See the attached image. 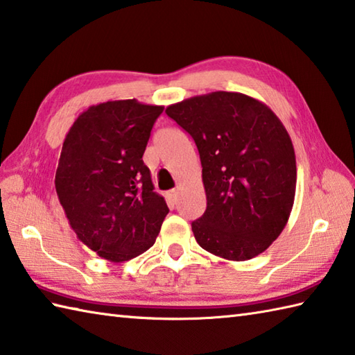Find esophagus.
Instances as JSON below:
<instances>
[{
  "label": "esophagus",
  "instance_id": "34e87169",
  "mask_svg": "<svg viewBox=\"0 0 355 355\" xmlns=\"http://www.w3.org/2000/svg\"><path fill=\"white\" fill-rule=\"evenodd\" d=\"M169 196H171V198H172L173 201H177V198H178V189H172V191L169 192Z\"/></svg>",
  "mask_w": 355,
  "mask_h": 355
}]
</instances>
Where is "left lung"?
I'll return each mask as SVG.
<instances>
[{"mask_svg": "<svg viewBox=\"0 0 355 355\" xmlns=\"http://www.w3.org/2000/svg\"><path fill=\"white\" fill-rule=\"evenodd\" d=\"M197 144L207 206L192 221L205 251L251 260L288 223L297 183L288 130L265 103L239 92H211L166 107Z\"/></svg>", "mask_w": 355, "mask_h": 355, "instance_id": "1", "label": "left lung"}]
</instances>
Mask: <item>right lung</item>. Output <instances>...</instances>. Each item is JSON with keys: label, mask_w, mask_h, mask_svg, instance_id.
Listing matches in <instances>:
<instances>
[{"label": "right lung", "mask_w": 355, "mask_h": 355, "mask_svg": "<svg viewBox=\"0 0 355 355\" xmlns=\"http://www.w3.org/2000/svg\"><path fill=\"white\" fill-rule=\"evenodd\" d=\"M163 109L137 100L100 103L76 118L62 143L58 200L76 237L109 261L148 251L169 212L143 163Z\"/></svg>", "instance_id": "1"}]
</instances>
